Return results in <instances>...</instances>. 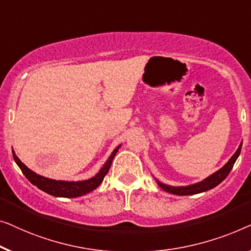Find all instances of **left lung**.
<instances>
[{
	"label": "left lung",
	"mask_w": 251,
	"mask_h": 251,
	"mask_svg": "<svg viewBox=\"0 0 251 251\" xmlns=\"http://www.w3.org/2000/svg\"><path fill=\"white\" fill-rule=\"evenodd\" d=\"M241 147H242V143H240L238 150H236L235 153L230 158V160H228L221 169H218L217 172H215L214 174H211L210 176H208L207 178H204L203 181L195 183V184H191V185H186V186L167 185L159 182L158 179H156V182L158 183V185L164 190V191L172 193V195H176V196H190V195H197V193L208 191V190L214 189L215 186H217L220 183L223 182L224 179L226 178V176L230 174L233 165H234L235 160L238 159V157L240 156V152H241Z\"/></svg>",
	"instance_id": "1"
}]
</instances>
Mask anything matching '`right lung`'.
Here are the masks:
<instances>
[{
  "label": "right lung",
  "mask_w": 251,
  "mask_h": 251,
  "mask_svg": "<svg viewBox=\"0 0 251 251\" xmlns=\"http://www.w3.org/2000/svg\"><path fill=\"white\" fill-rule=\"evenodd\" d=\"M121 146H118L116 149L112 151L110 157L108 158V160L105 161L100 171H99L98 174L95 176L91 177L89 179H85V181H77V182H68V181H56V179L48 178L44 177V176H41L36 174V173L31 171L27 167L26 165L23 164L21 160L18 157L16 156L15 151H12L13 159L17 162V165L19 166L21 172L24 173V175L26 176L28 181H29L31 184L36 185L38 189L42 190V191L49 193V195L54 196V197H62V198H77L80 196L86 195V193H90L98 188L99 185L101 184L102 181H103L104 176L107 175L109 172V168H110L112 159L117 153V151Z\"/></svg>",
  "instance_id": "right-lung-1"
}]
</instances>
